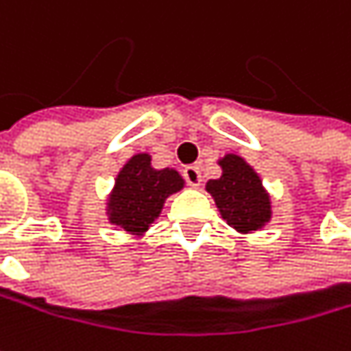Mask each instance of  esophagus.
I'll return each instance as SVG.
<instances>
[{
	"mask_svg": "<svg viewBox=\"0 0 351 351\" xmlns=\"http://www.w3.org/2000/svg\"><path fill=\"white\" fill-rule=\"evenodd\" d=\"M182 175L186 178V182L191 184V186H201V169L199 167H195V165H191V167H184V171H182Z\"/></svg>",
	"mask_w": 351,
	"mask_h": 351,
	"instance_id": "esophagus-1",
	"label": "esophagus"
}]
</instances>
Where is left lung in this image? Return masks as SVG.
<instances>
[{
  "label": "left lung",
  "instance_id": "1",
  "mask_svg": "<svg viewBox=\"0 0 351 351\" xmlns=\"http://www.w3.org/2000/svg\"><path fill=\"white\" fill-rule=\"evenodd\" d=\"M219 167L223 175L208 180L207 193L215 199L223 219L243 235L265 227L271 221V199L253 167L239 154H225Z\"/></svg>",
  "mask_w": 351,
  "mask_h": 351
}]
</instances>
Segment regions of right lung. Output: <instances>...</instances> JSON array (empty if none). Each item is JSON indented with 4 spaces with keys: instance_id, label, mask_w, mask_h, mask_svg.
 Returning a JSON list of instances; mask_svg holds the SVG:
<instances>
[{
    "instance_id": "add662e5",
    "label": "right lung",
    "mask_w": 351,
    "mask_h": 351,
    "mask_svg": "<svg viewBox=\"0 0 351 351\" xmlns=\"http://www.w3.org/2000/svg\"><path fill=\"white\" fill-rule=\"evenodd\" d=\"M184 186L175 169H152L150 154H134L116 176L108 197V221L126 233L143 237L158 219L165 201Z\"/></svg>"
}]
</instances>
